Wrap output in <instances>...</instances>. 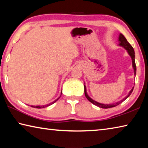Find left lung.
Listing matches in <instances>:
<instances>
[{"label":"left lung","mask_w":148,"mask_h":148,"mask_svg":"<svg viewBox=\"0 0 148 148\" xmlns=\"http://www.w3.org/2000/svg\"><path fill=\"white\" fill-rule=\"evenodd\" d=\"M119 46H123L124 47V48L126 49L127 50V51H128L129 54L130 55V56L131 57L132 61V66H133V69H134V74H136V64H135V56H134V51L133 47H132L131 45L128 42H127V39L125 38V37L122 34H119ZM133 89H134V87H132V89L131 90V91L129 92V95H127L126 97H125L123 99L121 100V101L117 102H116V104H104L99 103V102H97L96 101H93V100L90 98L88 95H87V92H86V87L85 86H84V92H85V95H86V98L87 99V100H88L89 101L91 102V103H92L95 105H96V106H99L100 108H106H106H109L115 107V106H117V105H119V104H121V102H123L125 99H127L130 96V95H131L132 91H133Z\"/></svg>","instance_id":"8db88e82"}]
</instances>
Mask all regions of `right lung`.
Segmentation results:
<instances>
[{
	"instance_id": "add662e5",
	"label": "right lung",
	"mask_w": 148,
	"mask_h": 148,
	"mask_svg": "<svg viewBox=\"0 0 148 148\" xmlns=\"http://www.w3.org/2000/svg\"><path fill=\"white\" fill-rule=\"evenodd\" d=\"M61 94H62V92H61ZM59 98H60V97H59ZM59 98H58L57 99H56V101H53V102H52L51 103H50V104H47V105H45V106H31V107H34V108H45V107H47V106H50V105H51L52 104H53V103H55V102H56V101H57V100H58Z\"/></svg>"
}]
</instances>
